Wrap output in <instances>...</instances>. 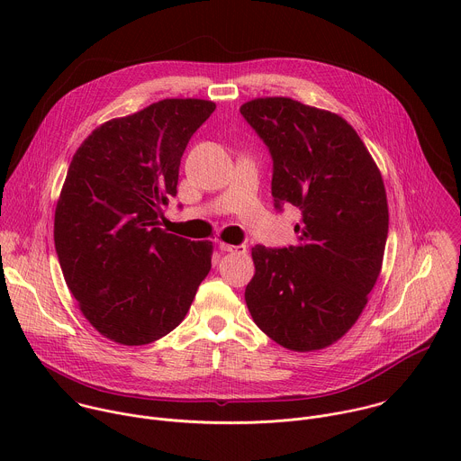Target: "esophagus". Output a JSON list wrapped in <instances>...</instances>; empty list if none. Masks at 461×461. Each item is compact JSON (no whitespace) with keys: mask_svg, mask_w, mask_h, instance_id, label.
Wrapping results in <instances>:
<instances>
[{"mask_svg":"<svg viewBox=\"0 0 461 461\" xmlns=\"http://www.w3.org/2000/svg\"><path fill=\"white\" fill-rule=\"evenodd\" d=\"M219 248H221L222 251H228V253H244V251H246V246H244V244L233 246V244H228V242H221Z\"/></svg>","mask_w":461,"mask_h":461,"instance_id":"1","label":"esophagus"}]
</instances>
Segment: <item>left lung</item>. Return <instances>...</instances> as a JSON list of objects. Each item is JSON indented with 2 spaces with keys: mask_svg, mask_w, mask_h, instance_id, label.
<instances>
[{
  "mask_svg": "<svg viewBox=\"0 0 461 461\" xmlns=\"http://www.w3.org/2000/svg\"><path fill=\"white\" fill-rule=\"evenodd\" d=\"M240 113L270 148L276 206L301 210L295 246L251 248L248 310L277 345L322 350L356 324L381 274L388 233L381 171L332 111L265 96Z\"/></svg>",
  "mask_w": 461,
  "mask_h": 461,
  "instance_id": "8db88e82",
  "label": "left lung"
}]
</instances>
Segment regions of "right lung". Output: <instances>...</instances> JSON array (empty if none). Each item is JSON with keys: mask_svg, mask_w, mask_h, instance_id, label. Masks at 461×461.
Masks as SVG:
<instances>
[{"mask_svg": "<svg viewBox=\"0 0 461 461\" xmlns=\"http://www.w3.org/2000/svg\"><path fill=\"white\" fill-rule=\"evenodd\" d=\"M215 102L166 98L98 125L77 149L54 212L68 288L96 332L153 343L185 317L212 268L213 242L164 231L182 153Z\"/></svg>", "mask_w": 461, "mask_h": 461, "instance_id": "obj_1", "label": "right lung"}]
</instances>
